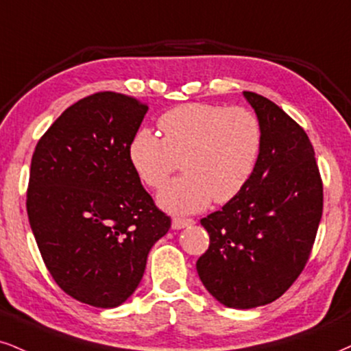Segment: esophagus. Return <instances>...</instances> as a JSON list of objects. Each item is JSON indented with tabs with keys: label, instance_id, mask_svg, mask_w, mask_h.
I'll use <instances>...</instances> for the list:
<instances>
[{
	"label": "esophagus",
	"instance_id": "obj_1",
	"mask_svg": "<svg viewBox=\"0 0 351 351\" xmlns=\"http://www.w3.org/2000/svg\"><path fill=\"white\" fill-rule=\"evenodd\" d=\"M195 221L190 218H174L172 219V229H182L185 226H190V224H193Z\"/></svg>",
	"mask_w": 351,
	"mask_h": 351
}]
</instances>
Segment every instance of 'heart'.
Listing matches in <instances>:
<instances>
[{
  "label": "heart",
  "mask_w": 351,
  "mask_h": 351,
  "mask_svg": "<svg viewBox=\"0 0 351 351\" xmlns=\"http://www.w3.org/2000/svg\"><path fill=\"white\" fill-rule=\"evenodd\" d=\"M162 138L136 130L128 161L146 187L161 189L182 162L185 176L169 184L158 202L171 213H197L211 200L228 203L249 184L262 149V125L245 107L192 102L159 119Z\"/></svg>",
  "instance_id": "b5f03b06"
}]
</instances>
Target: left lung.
Returning <instances> with one entry per match:
<instances>
[{"mask_svg":"<svg viewBox=\"0 0 351 351\" xmlns=\"http://www.w3.org/2000/svg\"><path fill=\"white\" fill-rule=\"evenodd\" d=\"M262 125V149L244 190L202 218L210 245L197 261L221 304L250 309L278 300L304 270L324 208L309 136L275 102L244 90Z\"/></svg>","mask_w":351,"mask_h":351,"instance_id":"1","label":"left lung"}]
</instances>
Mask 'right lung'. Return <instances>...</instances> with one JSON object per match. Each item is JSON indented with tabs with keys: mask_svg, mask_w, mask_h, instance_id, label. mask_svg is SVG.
<instances>
[{
	"mask_svg": "<svg viewBox=\"0 0 351 351\" xmlns=\"http://www.w3.org/2000/svg\"><path fill=\"white\" fill-rule=\"evenodd\" d=\"M148 106L104 90L68 107L38 140L30 162L29 223L66 295L115 308L143 278L149 249L171 228L128 161Z\"/></svg>",
	"mask_w": 351,
	"mask_h": 351,
	"instance_id": "add662e5",
	"label": "right lung"
}]
</instances>
